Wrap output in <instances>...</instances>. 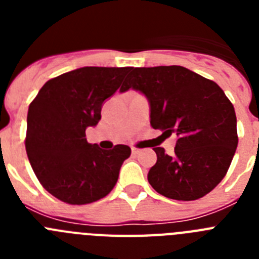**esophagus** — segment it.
Masks as SVG:
<instances>
[{
  "instance_id": "34e87169",
  "label": "esophagus",
  "mask_w": 259,
  "mask_h": 259,
  "mask_svg": "<svg viewBox=\"0 0 259 259\" xmlns=\"http://www.w3.org/2000/svg\"><path fill=\"white\" fill-rule=\"evenodd\" d=\"M132 154H134V155H137V154H140V152H141V150L140 149H137V148H132Z\"/></svg>"
}]
</instances>
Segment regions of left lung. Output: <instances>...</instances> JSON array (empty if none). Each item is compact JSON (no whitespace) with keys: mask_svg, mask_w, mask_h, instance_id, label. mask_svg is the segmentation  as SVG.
<instances>
[{"mask_svg":"<svg viewBox=\"0 0 259 259\" xmlns=\"http://www.w3.org/2000/svg\"><path fill=\"white\" fill-rule=\"evenodd\" d=\"M146 97L150 125L164 139L178 137L175 153L153 148L157 162L148 174L159 194L178 201L203 197L227 174L237 148L236 114L221 87L182 66L136 67L120 92Z\"/></svg>","mask_w":259,"mask_h":259,"instance_id":"8db88e82","label":"left lung"}]
</instances>
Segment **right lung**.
I'll list each match as a JSON object with an SVG mask.
<instances>
[{"mask_svg":"<svg viewBox=\"0 0 259 259\" xmlns=\"http://www.w3.org/2000/svg\"><path fill=\"white\" fill-rule=\"evenodd\" d=\"M130 67H81L50 79L31 102L26 152L45 189L71 205L104 198L118 182L131 148L102 150L85 130L101 119L104 102L118 91Z\"/></svg>","mask_w":259,"mask_h":259,"instance_id":"add662e5","label":"right lung"}]
</instances>
